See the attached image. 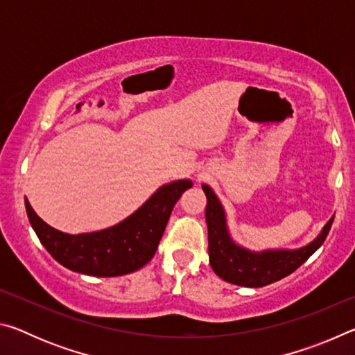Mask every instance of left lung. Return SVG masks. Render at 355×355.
<instances>
[{"mask_svg":"<svg viewBox=\"0 0 355 355\" xmlns=\"http://www.w3.org/2000/svg\"><path fill=\"white\" fill-rule=\"evenodd\" d=\"M207 196L208 255L213 271L228 284L260 288L286 277L321 248L334 218H330L313 241L299 249H268L255 252L233 241L227 227L225 209L208 184H202Z\"/></svg>","mask_w":355,"mask_h":355,"instance_id":"left-lung-1","label":"left lung"}]
</instances>
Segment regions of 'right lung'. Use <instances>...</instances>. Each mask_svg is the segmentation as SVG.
Instances as JSON below:
<instances>
[{"instance_id":"right-lung-1","label":"right lung","mask_w":355,"mask_h":355,"mask_svg":"<svg viewBox=\"0 0 355 355\" xmlns=\"http://www.w3.org/2000/svg\"><path fill=\"white\" fill-rule=\"evenodd\" d=\"M191 186V180L163 184L127 219L105 230L78 235L48 225L35 214L28 199L25 207L35 235L58 263L80 274L117 277L135 272L152 260L173 205Z\"/></svg>"}]
</instances>
